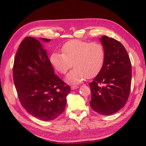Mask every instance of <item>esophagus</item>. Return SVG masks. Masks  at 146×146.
Here are the masks:
<instances>
[{
    "mask_svg": "<svg viewBox=\"0 0 146 146\" xmlns=\"http://www.w3.org/2000/svg\"><path fill=\"white\" fill-rule=\"evenodd\" d=\"M78 87H79V86H76V85H71V90H75L76 88H78Z\"/></svg>",
    "mask_w": 146,
    "mask_h": 146,
    "instance_id": "34e87169",
    "label": "esophagus"
}]
</instances>
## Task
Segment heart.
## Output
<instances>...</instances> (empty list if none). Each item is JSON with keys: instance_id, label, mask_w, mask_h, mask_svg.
<instances>
[{"instance_id": "obj_1", "label": "heart", "mask_w": 146, "mask_h": 146, "mask_svg": "<svg viewBox=\"0 0 146 146\" xmlns=\"http://www.w3.org/2000/svg\"><path fill=\"white\" fill-rule=\"evenodd\" d=\"M62 53L53 52L49 60L57 71L64 74L73 66L75 68L67 75V81L73 83L81 82L85 77L92 78L100 72L105 58L104 46L101 43L89 42L72 39L61 47Z\"/></svg>"}]
</instances>
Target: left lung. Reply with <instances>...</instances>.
I'll return each instance as SVG.
<instances>
[{
	"instance_id": "8db88e82",
	"label": "left lung",
	"mask_w": 146,
	"mask_h": 146,
	"mask_svg": "<svg viewBox=\"0 0 146 146\" xmlns=\"http://www.w3.org/2000/svg\"><path fill=\"white\" fill-rule=\"evenodd\" d=\"M105 58L97 76L89 83L92 92L90 107L99 114L117 112L127 102L131 91L132 66L125 48L117 40L103 36Z\"/></svg>"
}]
</instances>
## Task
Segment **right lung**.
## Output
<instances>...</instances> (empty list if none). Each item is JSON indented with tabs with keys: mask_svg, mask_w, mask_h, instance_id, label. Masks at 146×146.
Segmentation results:
<instances>
[{
	"mask_svg": "<svg viewBox=\"0 0 146 146\" xmlns=\"http://www.w3.org/2000/svg\"><path fill=\"white\" fill-rule=\"evenodd\" d=\"M13 80L22 106L33 116L48 121L63 112L71 89L54 74L38 40L26 37L21 42L14 59Z\"/></svg>",
	"mask_w": 146,
	"mask_h": 146,
	"instance_id": "right-lung-1",
	"label": "right lung"
}]
</instances>
